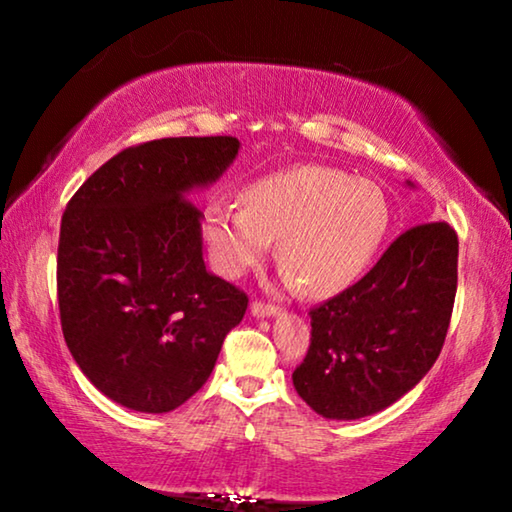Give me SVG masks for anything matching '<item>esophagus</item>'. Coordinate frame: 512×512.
<instances>
[{"mask_svg": "<svg viewBox=\"0 0 512 512\" xmlns=\"http://www.w3.org/2000/svg\"><path fill=\"white\" fill-rule=\"evenodd\" d=\"M279 310L275 305H265V303H261V300H254V303H251V314H254V317H258V319H265V317H275Z\"/></svg>", "mask_w": 512, "mask_h": 512, "instance_id": "1", "label": "esophagus"}]
</instances>
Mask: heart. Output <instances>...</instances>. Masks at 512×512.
Returning a JSON list of instances; mask_svg holds the SVG:
<instances>
[{"mask_svg":"<svg viewBox=\"0 0 512 512\" xmlns=\"http://www.w3.org/2000/svg\"><path fill=\"white\" fill-rule=\"evenodd\" d=\"M387 195L373 181L338 167L300 165L258 179L244 205L214 200L205 209V240L214 265L230 279L265 258L272 240L286 284L310 296H333L361 277L389 228Z\"/></svg>","mask_w":512,"mask_h":512,"instance_id":"b5f03b06","label":"heart"}]
</instances>
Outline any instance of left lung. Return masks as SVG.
Segmentation results:
<instances>
[{
	"label": "left lung",
	"mask_w": 512,
	"mask_h": 512,
	"mask_svg": "<svg viewBox=\"0 0 512 512\" xmlns=\"http://www.w3.org/2000/svg\"><path fill=\"white\" fill-rule=\"evenodd\" d=\"M457 256L445 221L422 223L396 237L366 277L314 307L310 349L293 370L298 396L317 415L347 422L408 394L443 349Z\"/></svg>",
	"instance_id": "8db88e82"
}]
</instances>
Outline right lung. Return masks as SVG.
Here are the masks:
<instances>
[{
    "instance_id": "add662e5",
    "label": "right lung",
    "mask_w": 512,
    "mask_h": 512,
    "mask_svg": "<svg viewBox=\"0 0 512 512\" xmlns=\"http://www.w3.org/2000/svg\"><path fill=\"white\" fill-rule=\"evenodd\" d=\"M235 137H167L130 146L90 174L60 223L58 303L81 373L137 412L186 403L219 359L247 296L202 258L193 191L216 184Z\"/></svg>"
}]
</instances>
